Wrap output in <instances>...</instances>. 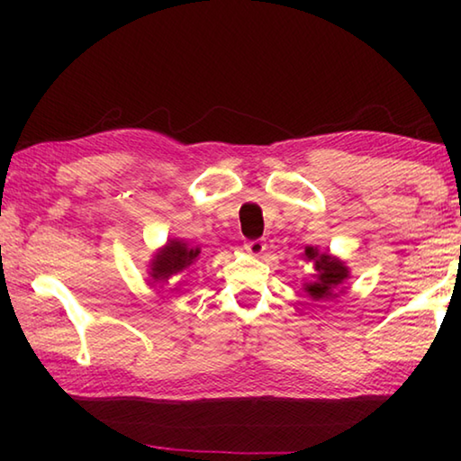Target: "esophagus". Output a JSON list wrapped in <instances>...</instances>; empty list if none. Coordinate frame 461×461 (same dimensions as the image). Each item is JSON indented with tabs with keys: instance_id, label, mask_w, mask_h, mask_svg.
<instances>
[{
	"instance_id": "obj_1",
	"label": "esophagus",
	"mask_w": 461,
	"mask_h": 461,
	"mask_svg": "<svg viewBox=\"0 0 461 461\" xmlns=\"http://www.w3.org/2000/svg\"><path fill=\"white\" fill-rule=\"evenodd\" d=\"M244 248L252 256H260L264 249H267V241H264V240H249V241H246Z\"/></svg>"
}]
</instances>
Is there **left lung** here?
Listing matches in <instances>:
<instances>
[{
    "label": "left lung",
    "instance_id": "8db88e82",
    "mask_svg": "<svg viewBox=\"0 0 461 461\" xmlns=\"http://www.w3.org/2000/svg\"><path fill=\"white\" fill-rule=\"evenodd\" d=\"M305 258L313 262V267L317 270L315 283L305 285V291L311 294V299H335V296H338L335 288L348 278V268L343 267L339 260L331 258V256L319 254L315 248L305 249Z\"/></svg>",
    "mask_w": 461,
    "mask_h": 461
}]
</instances>
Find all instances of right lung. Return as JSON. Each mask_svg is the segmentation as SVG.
I'll list each match as a JSON object with an SVG mask.
<instances>
[{
  "mask_svg": "<svg viewBox=\"0 0 461 461\" xmlns=\"http://www.w3.org/2000/svg\"><path fill=\"white\" fill-rule=\"evenodd\" d=\"M199 254H201L199 248H189L186 244H183V241L173 240L154 258L152 278L158 280V283H167L170 276H175V275H178V272L191 268L193 264L199 260Z\"/></svg>",
  "mask_w": 461,
  "mask_h": 461,
  "instance_id": "1",
  "label": "right lung"
}]
</instances>
